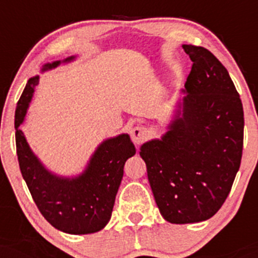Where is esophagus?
<instances>
[{"mask_svg":"<svg viewBox=\"0 0 258 258\" xmlns=\"http://www.w3.org/2000/svg\"><path fill=\"white\" fill-rule=\"evenodd\" d=\"M131 134V140L134 141L135 145H141L142 142H145L148 139L150 134H148V130L145 126H136L134 128H131L130 131Z\"/></svg>","mask_w":258,"mask_h":258,"instance_id":"34e87169","label":"esophagus"}]
</instances>
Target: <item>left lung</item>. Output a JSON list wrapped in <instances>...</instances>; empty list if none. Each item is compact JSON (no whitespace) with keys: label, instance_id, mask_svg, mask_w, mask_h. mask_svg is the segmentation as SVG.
Here are the masks:
<instances>
[{"label":"left lung","instance_id":"left-lung-1","mask_svg":"<svg viewBox=\"0 0 258 258\" xmlns=\"http://www.w3.org/2000/svg\"><path fill=\"white\" fill-rule=\"evenodd\" d=\"M191 72L186 96L160 140L141 146L150 186L171 223L212 217L231 191L243 148V107L226 67L209 49L182 46Z\"/></svg>","mask_w":258,"mask_h":258}]
</instances>
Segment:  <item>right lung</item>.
I'll use <instances>...</instances> for the list:
<instances>
[{"label":"right lung","instance_id":"add662e5","mask_svg":"<svg viewBox=\"0 0 258 258\" xmlns=\"http://www.w3.org/2000/svg\"><path fill=\"white\" fill-rule=\"evenodd\" d=\"M74 58L69 57L63 62ZM59 63L61 61L46 63L42 71ZM38 81V76L28 80L15 113L16 150L22 177L36 206L54 228L71 235L97 232L110 221L124 162L136 153V148L128 135L122 134L98 146L86 170L77 177H61L49 172L31 151L20 130Z\"/></svg>","mask_w":258,"mask_h":258}]
</instances>
